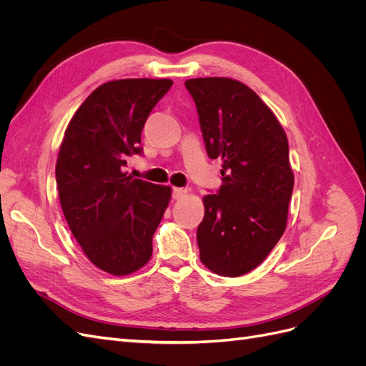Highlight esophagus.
<instances>
[{"instance_id":"34e87169","label":"esophagus","mask_w":366,"mask_h":366,"mask_svg":"<svg viewBox=\"0 0 366 366\" xmlns=\"http://www.w3.org/2000/svg\"><path fill=\"white\" fill-rule=\"evenodd\" d=\"M187 194V191L184 189V187H174L172 189V198L174 200H182V198Z\"/></svg>"}]
</instances>
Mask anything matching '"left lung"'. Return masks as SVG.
<instances>
[{
    "instance_id": "1",
    "label": "left lung",
    "mask_w": 366,
    "mask_h": 366,
    "mask_svg": "<svg viewBox=\"0 0 366 366\" xmlns=\"http://www.w3.org/2000/svg\"><path fill=\"white\" fill-rule=\"evenodd\" d=\"M200 119L207 156L223 160L218 194L203 197L200 259L219 276L246 274L282 237L295 177L289 140L272 109L230 77L184 82Z\"/></svg>"
}]
</instances>
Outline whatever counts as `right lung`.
Instances as JSON below:
<instances>
[{
    "label": "right lung",
    "instance_id": "add662e5",
    "mask_svg": "<svg viewBox=\"0 0 366 366\" xmlns=\"http://www.w3.org/2000/svg\"><path fill=\"white\" fill-rule=\"evenodd\" d=\"M171 79H119L97 86L71 117L56 162L59 202L86 258L109 274L145 265L171 187L122 171L142 154L145 122Z\"/></svg>",
    "mask_w": 366,
    "mask_h": 366
}]
</instances>
